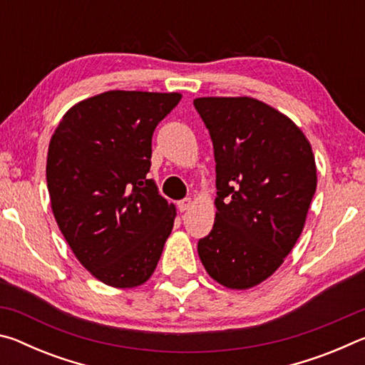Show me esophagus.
I'll return each instance as SVG.
<instances>
[{
	"label": "esophagus",
	"mask_w": 365,
	"mask_h": 365,
	"mask_svg": "<svg viewBox=\"0 0 365 365\" xmlns=\"http://www.w3.org/2000/svg\"><path fill=\"white\" fill-rule=\"evenodd\" d=\"M191 197H185V200H182V201H178L177 202V206H178V211L180 212H185V211H188L190 209V206H191Z\"/></svg>",
	"instance_id": "esophagus-1"
}]
</instances>
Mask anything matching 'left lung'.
Returning a JSON list of instances; mask_svg holds the SVG:
<instances>
[{
	"instance_id": "left-lung-1",
	"label": "left lung",
	"mask_w": 365,
	"mask_h": 365,
	"mask_svg": "<svg viewBox=\"0 0 365 365\" xmlns=\"http://www.w3.org/2000/svg\"><path fill=\"white\" fill-rule=\"evenodd\" d=\"M215 159V220L197 242L212 279L232 289L267 280L298 242L317 188L311 143L280 110L250 96L196 98Z\"/></svg>"
}]
</instances>
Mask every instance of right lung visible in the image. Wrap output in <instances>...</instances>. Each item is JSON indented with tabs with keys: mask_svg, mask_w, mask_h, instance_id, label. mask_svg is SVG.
<instances>
[{
	"mask_svg": "<svg viewBox=\"0 0 365 365\" xmlns=\"http://www.w3.org/2000/svg\"><path fill=\"white\" fill-rule=\"evenodd\" d=\"M180 100L104 91L67 110L49 141L54 219L80 264L109 287L143 285L174 227L175 206L146 174L154 128Z\"/></svg>",
	"mask_w": 365,
	"mask_h": 365,
	"instance_id": "right-lung-1",
	"label": "right lung"
}]
</instances>
